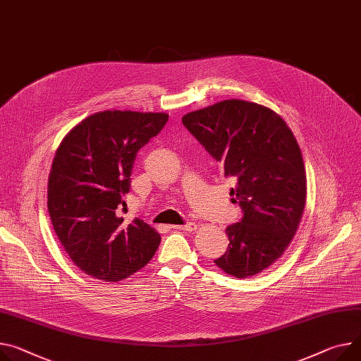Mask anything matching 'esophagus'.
Returning <instances> with one entry per match:
<instances>
[{
    "label": "esophagus",
    "instance_id": "esophagus-1",
    "mask_svg": "<svg viewBox=\"0 0 361 361\" xmlns=\"http://www.w3.org/2000/svg\"><path fill=\"white\" fill-rule=\"evenodd\" d=\"M172 228L175 230H180V231H188V233H192L195 231L198 228V226L195 223H188V224H183V226H172Z\"/></svg>",
    "mask_w": 361,
    "mask_h": 361
}]
</instances>
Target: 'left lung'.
<instances>
[{
	"label": "left lung",
	"mask_w": 361,
	"mask_h": 361,
	"mask_svg": "<svg viewBox=\"0 0 361 361\" xmlns=\"http://www.w3.org/2000/svg\"><path fill=\"white\" fill-rule=\"evenodd\" d=\"M182 123L235 179L230 195L243 218L227 227L230 244L215 264L237 279L262 273L289 247L307 201V173L292 130L273 109L244 99L192 111Z\"/></svg>",
	"instance_id": "1"
}]
</instances>
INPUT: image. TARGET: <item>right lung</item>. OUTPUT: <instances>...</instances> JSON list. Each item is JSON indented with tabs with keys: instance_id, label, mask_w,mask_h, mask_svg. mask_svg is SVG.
<instances>
[{
	"instance_id": "add662e5",
	"label": "right lung",
	"mask_w": 361,
	"mask_h": 361,
	"mask_svg": "<svg viewBox=\"0 0 361 361\" xmlns=\"http://www.w3.org/2000/svg\"><path fill=\"white\" fill-rule=\"evenodd\" d=\"M169 116L138 111H99L76 124L54 154L47 209L59 241L87 274L120 282L154 256L160 234L134 218L124 224L117 209L130 190L133 164Z\"/></svg>"
}]
</instances>
